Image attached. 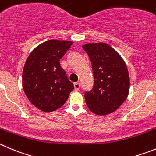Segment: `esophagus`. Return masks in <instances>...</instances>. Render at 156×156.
Returning <instances> with one entry per match:
<instances>
[{
	"instance_id": "1",
	"label": "esophagus",
	"mask_w": 156,
	"mask_h": 156,
	"mask_svg": "<svg viewBox=\"0 0 156 156\" xmlns=\"http://www.w3.org/2000/svg\"><path fill=\"white\" fill-rule=\"evenodd\" d=\"M74 86H75V90L76 91H78L80 89V88H81V85H80L79 82H75L74 84Z\"/></svg>"
}]
</instances>
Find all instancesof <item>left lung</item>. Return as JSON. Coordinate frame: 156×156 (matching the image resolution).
<instances>
[{
    "label": "left lung",
    "mask_w": 156,
    "mask_h": 156,
    "mask_svg": "<svg viewBox=\"0 0 156 156\" xmlns=\"http://www.w3.org/2000/svg\"><path fill=\"white\" fill-rule=\"evenodd\" d=\"M82 48L89 56L94 85L85 92L88 108L98 115L117 110L126 101L129 91V75L122 57L105 43H91Z\"/></svg>",
    "instance_id": "1"
}]
</instances>
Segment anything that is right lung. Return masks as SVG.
Returning <instances> with one entry per match:
<instances>
[{
	"mask_svg": "<svg viewBox=\"0 0 156 156\" xmlns=\"http://www.w3.org/2000/svg\"><path fill=\"white\" fill-rule=\"evenodd\" d=\"M71 44L68 41H47L35 48L25 62L23 89L29 101L44 112L62 107L75 88L59 62Z\"/></svg>",
	"mask_w": 156,
	"mask_h": 156,
	"instance_id": "obj_1",
	"label": "right lung"
}]
</instances>
